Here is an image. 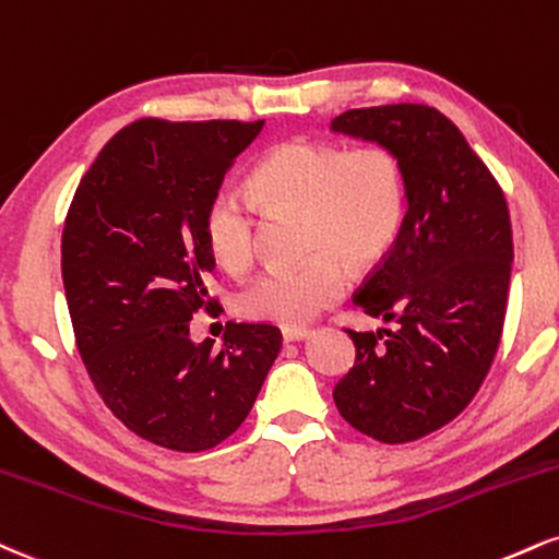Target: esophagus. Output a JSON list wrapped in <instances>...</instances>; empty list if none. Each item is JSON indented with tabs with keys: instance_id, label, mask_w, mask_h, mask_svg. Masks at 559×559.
Masks as SVG:
<instances>
[{
	"instance_id": "esophagus-1",
	"label": "esophagus",
	"mask_w": 559,
	"mask_h": 559,
	"mask_svg": "<svg viewBox=\"0 0 559 559\" xmlns=\"http://www.w3.org/2000/svg\"><path fill=\"white\" fill-rule=\"evenodd\" d=\"M312 335V331L309 328H284V341L286 344H292V341H305Z\"/></svg>"
}]
</instances>
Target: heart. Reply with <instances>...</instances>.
Listing matches in <instances>:
<instances>
[{
	"label": "heart",
	"instance_id": "obj_1",
	"mask_svg": "<svg viewBox=\"0 0 559 559\" xmlns=\"http://www.w3.org/2000/svg\"><path fill=\"white\" fill-rule=\"evenodd\" d=\"M250 194L271 215H301L297 267H271L237 297L239 314L301 328L344 297L348 267L378 265L399 237L406 213V174L385 145L346 151L338 143L297 138L273 147L250 177ZM203 239L228 273L258 260V218L237 192H218L205 207Z\"/></svg>",
	"mask_w": 559,
	"mask_h": 559
}]
</instances>
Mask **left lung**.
I'll return each mask as SVG.
<instances>
[{
    "instance_id": "1",
    "label": "left lung",
    "mask_w": 559,
    "mask_h": 559,
    "mask_svg": "<svg viewBox=\"0 0 559 559\" xmlns=\"http://www.w3.org/2000/svg\"><path fill=\"white\" fill-rule=\"evenodd\" d=\"M333 132L399 153L406 215L356 307L395 331H346L354 367L333 390L354 429L385 445L453 421L481 388L508 309L513 228L506 194L445 114L421 104L352 109Z\"/></svg>"
}]
</instances>
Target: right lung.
<instances>
[{
	"instance_id": "obj_1",
	"label": "right lung",
	"mask_w": 559,
	"mask_h": 559,
	"mask_svg": "<svg viewBox=\"0 0 559 559\" xmlns=\"http://www.w3.org/2000/svg\"><path fill=\"white\" fill-rule=\"evenodd\" d=\"M262 124L138 119L104 145L64 218L62 281L91 382L127 429L179 453L237 432L281 352L267 322H226L221 348L190 338L192 314L213 307L205 207Z\"/></svg>"
}]
</instances>
